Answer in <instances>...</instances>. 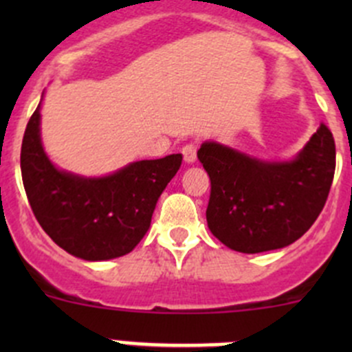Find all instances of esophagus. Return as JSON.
I'll return each instance as SVG.
<instances>
[{"instance_id": "1", "label": "esophagus", "mask_w": 352, "mask_h": 352, "mask_svg": "<svg viewBox=\"0 0 352 352\" xmlns=\"http://www.w3.org/2000/svg\"><path fill=\"white\" fill-rule=\"evenodd\" d=\"M182 155H184V160H186V163H190V165H192V163H196L197 160V146L192 143L186 144V146L182 148Z\"/></svg>"}]
</instances>
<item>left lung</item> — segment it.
Wrapping results in <instances>:
<instances>
[{"label":"left lung","instance_id":"8db88e82","mask_svg":"<svg viewBox=\"0 0 352 352\" xmlns=\"http://www.w3.org/2000/svg\"><path fill=\"white\" fill-rule=\"evenodd\" d=\"M199 162L211 179L206 219L212 235L243 254L276 250L310 230L327 201L336 144L325 124L293 160L250 156L204 141Z\"/></svg>","mask_w":352,"mask_h":352}]
</instances>
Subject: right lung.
Returning <instances> with one entry per match:
<instances>
[{
	"label": "right lung",
	"instance_id": "obj_1",
	"mask_svg": "<svg viewBox=\"0 0 352 352\" xmlns=\"http://www.w3.org/2000/svg\"><path fill=\"white\" fill-rule=\"evenodd\" d=\"M182 165V155L141 160L104 177L58 168L41 138V104L22 141V179L38 225L83 261H110L129 254L150 230L158 197Z\"/></svg>",
	"mask_w": 352,
	"mask_h": 352
}]
</instances>
